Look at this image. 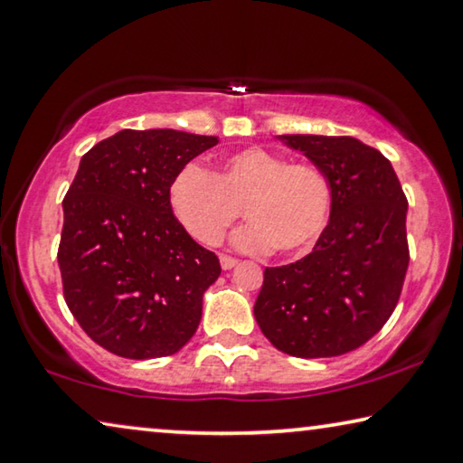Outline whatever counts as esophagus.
Listing matches in <instances>:
<instances>
[{
  "instance_id": "obj_1",
  "label": "esophagus",
  "mask_w": 463,
  "mask_h": 463,
  "mask_svg": "<svg viewBox=\"0 0 463 463\" xmlns=\"http://www.w3.org/2000/svg\"><path fill=\"white\" fill-rule=\"evenodd\" d=\"M237 263L239 260L231 258V255H220V266H222V269H232Z\"/></svg>"
}]
</instances>
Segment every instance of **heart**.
<instances>
[{
    "instance_id": "heart-1",
    "label": "heart",
    "mask_w": 463,
    "mask_h": 463,
    "mask_svg": "<svg viewBox=\"0 0 463 463\" xmlns=\"http://www.w3.org/2000/svg\"><path fill=\"white\" fill-rule=\"evenodd\" d=\"M171 205L202 245H218L243 208L249 222L234 232V245L300 255L327 229L334 187L324 168L309 160L288 163L278 152L245 148L226 156L214 175L195 165L181 168L171 183Z\"/></svg>"
}]
</instances>
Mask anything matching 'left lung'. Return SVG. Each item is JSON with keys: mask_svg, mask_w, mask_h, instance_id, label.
<instances>
[{"mask_svg": "<svg viewBox=\"0 0 463 463\" xmlns=\"http://www.w3.org/2000/svg\"><path fill=\"white\" fill-rule=\"evenodd\" d=\"M327 173V229L303 260L266 268L253 313L278 350L327 358L356 350L392 317L410 253L408 200L379 150L350 136H278Z\"/></svg>", "mask_w": 463, "mask_h": 463, "instance_id": "obj_1", "label": "left lung"}]
</instances>
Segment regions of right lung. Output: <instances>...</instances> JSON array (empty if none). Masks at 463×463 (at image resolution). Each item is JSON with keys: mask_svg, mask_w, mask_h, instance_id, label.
<instances>
[{"mask_svg": "<svg viewBox=\"0 0 463 463\" xmlns=\"http://www.w3.org/2000/svg\"><path fill=\"white\" fill-rule=\"evenodd\" d=\"M216 136L123 129L80 160L63 197L57 261L80 327L117 356L179 352L202 319L220 261L171 208V183Z\"/></svg>", "mask_w": 463, "mask_h": 463, "instance_id": "1", "label": "right lung"}]
</instances>
